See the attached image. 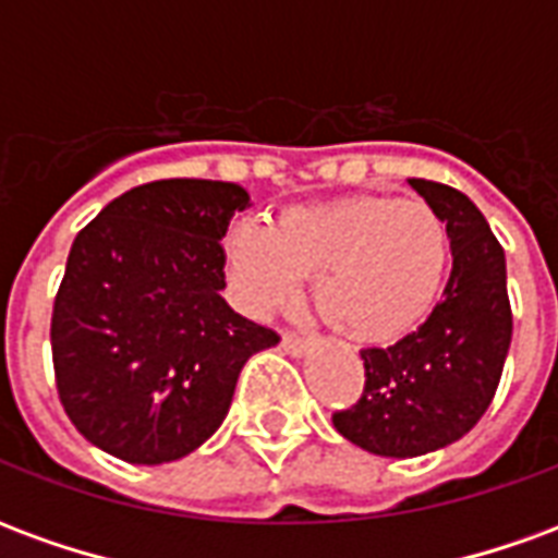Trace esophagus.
Segmentation results:
<instances>
[{
    "label": "esophagus",
    "instance_id": "esophagus-1",
    "mask_svg": "<svg viewBox=\"0 0 558 558\" xmlns=\"http://www.w3.org/2000/svg\"><path fill=\"white\" fill-rule=\"evenodd\" d=\"M280 350L292 355V359H302L304 352H307V340L299 338V335H283L280 338Z\"/></svg>",
    "mask_w": 558,
    "mask_h": 558
}]
</instances>
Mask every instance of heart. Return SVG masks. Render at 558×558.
<instances>
[{
	"label": "heart",
	"instance_id": "1",
	"mask_svg": "<svg viewBox=\"0 0 558 558\" xmlns=\"http://www.w3.org/2000/svg\"><path fill=\"white\" fill-rule=\"evenodd\" d=\"M451 235L424 199L340 196L280 211L271 227L239 220L223 239L232 295L251 316H271L302 299L355 343L379 347L410 335L442 290Z\"/></svg>",
	"mask_w": 558,
	"mask_h": 558
}]
</instances>
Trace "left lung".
<instances>
[{
	"mask_svg": "<svg viewBox=\"0 0 558 558\" xmlns=\"http://www.w3.org/2000/svg\"><path fill=\"white\" fill-rule=\"evenodd\" d=\"M451 235V278L418 331L362 350L364 395L331 421L379 457H421L466 436L490 407L511 347L505 251L478 206L454 187L410 179Z\"/></svg>",
	"mask_w": 558,
	"mask_h": 558,
	"instance_id": "left-lung-1",
	"label": "left lung"
}]
</instances>
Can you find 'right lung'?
Wrapping results in <instances>:
<instances>
[{
	"label": "right lung",
	"mask_w": 558,
	"mask_h": 558,
	"mask_svg": "<svg viewBox=\"0 0 558 558\" xmlns=\"http://www.w3.org/2000/svg\"><path fill=\"white\" fill-rule=\"evenodd\" d=\"M251 206L235 182L163 179L116 196L71 244L50 326L56 388L107 454L158 466L196 451L247 359L280 340L220 295V239Z\"/></svg>",
	"instance_id": "right-lung-1"
}]
</instances>
